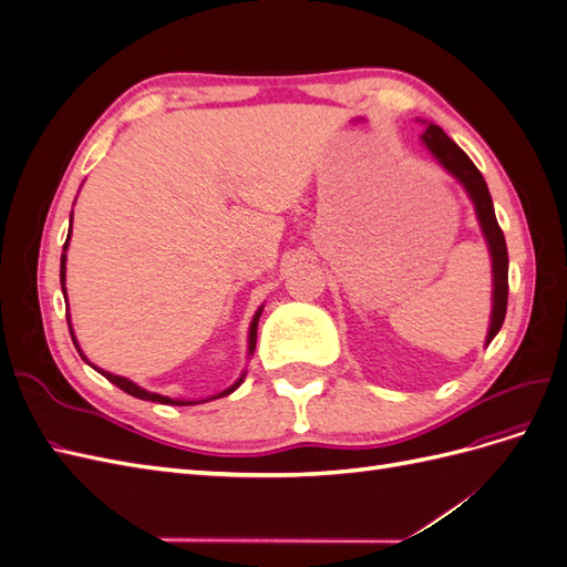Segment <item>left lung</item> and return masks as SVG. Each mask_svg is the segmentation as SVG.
<instances>
[{"instance_id":"obj_1","label":"left lung","mask_w":567,"mask_h":567,"mask_svg":"<svg viewBox=\"0 0 567 567\" xmlns=\"http://www.w3.org/2000/svg\"><path fill=\"white\" fill-rule=\"evenodd\" d=\"M421 136L425 146L433 151V156L447 167L463 186H466L468 196L475 203L480 225H483L485 238L489 244L492 267H494V310H492L487 342H492V338L502 329L504 317H506V305H508V250H506L504 231L499 227V221H496V215L492 208V196L487 192L485 177L480 175V169L473 165V161L437 125H425Z\"/></svg>"}]
</instances>
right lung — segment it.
I'll return each mask as SVG.
<instances>
[{"label":"right lung","mask_w":567,"mask_h":567,"mask_svg":"<svg viewBox=\"0 0 567 567\" xmlns=\"http://www.w3.org/2000/svg\"><path fill=\"white\" fill-rule=\"evenodd\" d=\"M68 238H71V234H68ZM68 238H65V246H63V250L68 248ZM63 281H65V255H61V286H63ZM65 290V288H63ZM260 315H262V310H257V315L252 317V323H250V333H248V352L252 354V350H255V342H257V321H260ZM68 317V315H65ZM71 326V323H68ZM71 336H73V329H71ZM73 342H75V338H73ZM78 346V342H75ZM80 352V350H78ZM82 354V352H80ZM96 371H101V369H96ZM101 375H106V379L113 383V385H117L120 390H125L127 394H132V398H140V400H151V402H161V404H182V406H186V404H194V402H179V400H169V398H163V394H156V392H146L144 388H140V385H134L132 381H127V379H123V375H113V373H109V371H101ZM244 381V379H241ZM241 381H238L236 385H231L229 390H225L221 394H229V392H234L238 385H241ZM221 394H217V398H221Z\"/></svg>","instance_id":"right-lung-1"}]
</instances>
